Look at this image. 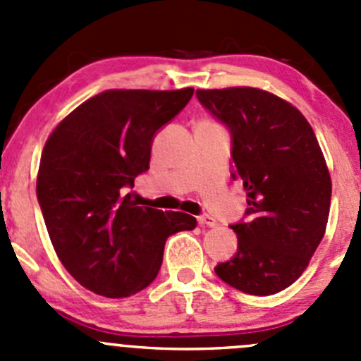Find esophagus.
Segmentation results:
<instances>
[{
  "label": "esophagus",
  "instance_id": "obj_1",
  "mask_svg": "<svg viewBox=\"0 0 361 361\" xmlns=\"http://www.w3.org/2000/svg\"><path fill=\"white\" fill-rule=\"evenodd\" d=\"M197 220L199 225H202V227H216V220H214L213 216H209V214H202Z\"/></svg>",
  "mask_w": 361,
  "mask_h": 361
}]
</instances>
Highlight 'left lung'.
<instances>
[{
  "label": "left lung",
  "mask_w": 361,
  "mask_h": 361,
  "mask_svg": "<svg viewBox=\"0 0 361 361\" xmlns=\"http://www.w3.org/2000/svg\"><path fill=\"white\" fill-rule=\"evenodd\" d=\"M197 97L231 129L234 169L248 195L250 220L231 227L238 253L214 272L245 293L281 292L307 269L329 221L332 180L314 130L267 90L199 89Z\"/></svg>",
  "instance_id": "left-lung-1"
}]
</instances>
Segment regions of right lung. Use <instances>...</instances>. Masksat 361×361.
<instances>
[{"instance_id": "right-lung-1", "label": "right lung", "mask_w": 361, "mask_h": 361, "mask_svg": "<svg viewBox=\"0 0 361 361\" xmlns=\"http://www.w3.org/2000/svg\"><path fill=\"white\" fill-rule=\"evenodd\" d=\"M194 89H111L90 97L50 133L36 195L66 271L90 292L130 297L157 278L166 239L194 231L181 211L137 206L127 187L150 164L155 133Z\"/></svg>"}]
</instances>
